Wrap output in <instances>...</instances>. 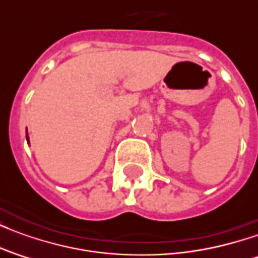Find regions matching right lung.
<instances>
[{
  "instance_id": "right-lung-1",
  "label": "right lung",
  "mask_w": 258,
  "mask_h": 258,
  "mask_svg": "<svg viewBox=\"0 0 258 258\" xmlns=\"http://www.w3.org/2000/svg\"><path fill=\"white\" fill-rule=\"evenodd\" d=\"M26 138H27V142H29V135L26 134Z\"/></svg>"
}]
</instances>
